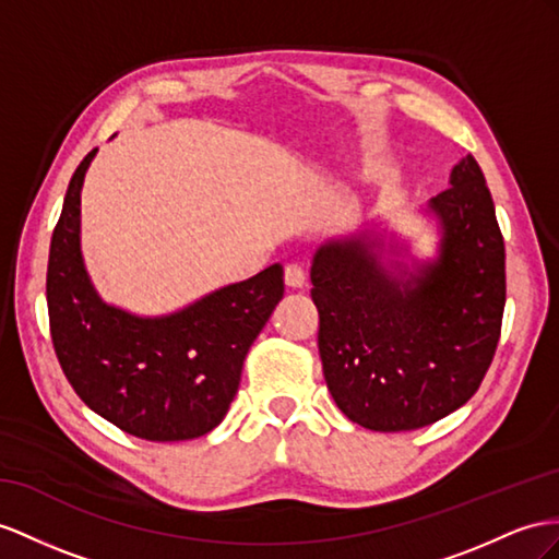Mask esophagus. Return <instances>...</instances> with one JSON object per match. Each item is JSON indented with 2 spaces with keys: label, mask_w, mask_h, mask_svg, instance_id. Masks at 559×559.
Listing matches in <instances>:
<instances>
[{
  "label": "esophagus",
  "mask_w": 559,
  "mask_h": 559,
  "mask_svg": "<svg viewBox=\"0 0 559 559\" xmlns=\"http://www.w3.org/2000/svg\"><path fill=\"white\" fill-rule=\"evenodd\" d=\"M305 281H307V274L302 266L299 264L285 266V285H288V288H302Z\"/></svg>",
  "instance_id": "esophagus-1"
}]
</instances>
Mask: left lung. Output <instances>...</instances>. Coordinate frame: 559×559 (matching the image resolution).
Listing matches in <instances>:
<instances>
[{"label": "left lung", "instance_id": "obj_1", "mask_svg": "<svg viewBox=\"0 0 559 559\" xmlns=\"http://www.w3.org/2000/svg\"><path fill=\"white\" fill-rule=\"evenodd\" d=\"M439 257L390 271L380 240L319 248L311 299L319 309L323 378L337 408L376 432L432 425L479 390L500 340L506 246L493 198L472 155L451 189L429 200Z\"/></svg>", "mask_w": 559, "mask_h": 559}]
</instances>
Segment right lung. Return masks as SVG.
Here are the masks:
<instances>
[{"label": "right lung", "mask_w": 559, "mask_h": 559, "mask_svg": "<svg viewBox=\"0 0 559 559\" xmlns=\"http://www.w3.org/2000/svg\"><path fill=\"white\" fill-rule=\"evenodd\" d=\"M94 153L68 183L47 266L53 352L94 413L148 441H183L217 427L238 392L257 335L283 297V266L143 319L96 295L80 252V191Z\"/></svg>", "instance_id": "obj_1"}]
</instances>
